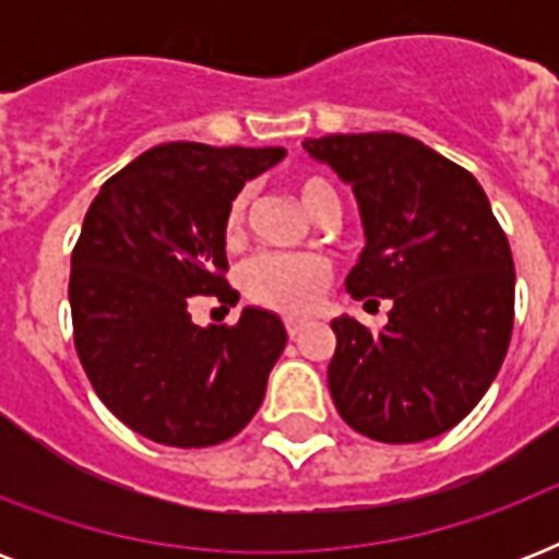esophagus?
<instances>
[{
    "instance_id": "obj_1",
    "label": "esophagus",
    "mask_w": 559,
    "mask_h": 559,
    "mask_svg": "<svg viewBox=\"0 0 559 559\" xmlns=\"http://www.w3.org/2000/svg\"><path fill=\"white\" fill-rule=\"evenodd\" d=\"M305 331H307V322H298V319H289V322H287L289 340H298V336H301Z\"/></svg>"
}]
</instances>
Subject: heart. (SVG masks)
<instances>
[{
    "label": "heart",
    "instance_id": "b5f03b06",
    "mask_svg": "<svg viewBox=\"0 0 559 559\" xmlns=\"http://www.w3.org/2000/svg\"><path fill=\"white\" fill-rule=\"evenodd\" d=\"M293 191L313 219L336 214L340 209L333 188L313 174L293 179ZM246 205H249L246 191L228 202L226 223H223L228 240L240 235ZM328 281H331V263L322 254H258L240 270V287L246 298L284 316H305L316 310L328 289Z\"/></svg>",
    "mask_w": 559,
    "mask_h": 559
}]
</instances>
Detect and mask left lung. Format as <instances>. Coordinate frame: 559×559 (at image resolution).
Returning a JSON list of instances; mask_svg holds the SVG:
<instances>
[{
  "label": "left lung",
  "mask_w": 559,
  "mask_h": 559,
  "mask_svg": "<svg viewBox=\"0 0 559 559\" xmlns=\"http://www.w3.org/2000/svg\"><path fill=\"white\" fill-rule=\"evenodd\" d=\"M305 151L357 197L366 249L345 289L391 298L380 333L350 316L331 322L336 412L373 441H429L502 368L516 287L508 237L476 177L412 135H324Z\"/></svg>",
  "instance_id": "obj_1"
}]
</instances>
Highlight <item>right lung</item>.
<instances>
[{"mask_svg": "<svg viewBox=\"0 0 559 559\" xmlns=\"http://www.w3.org/2000/svg\"><path fill=\"white\" fill-rule=\"evenodd\" d=\"M284 147H151L100 186L72 252L74 348L104 406L165 447H214L258 412L287 345L278 316L243 307L237 324L191 322L197 296L235 307L226 211Z\"/></svg>", "mask_w": 559, "mask_h": 559, "instance_id": "1", "label": "right lung"}]
</instances>
